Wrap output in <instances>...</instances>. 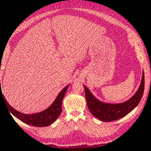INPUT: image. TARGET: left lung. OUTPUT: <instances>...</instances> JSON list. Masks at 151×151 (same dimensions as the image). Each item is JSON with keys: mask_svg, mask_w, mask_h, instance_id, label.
<instances>
[{"mask_svg": "<svg viewBox=\"0 0 151 151\" xmlns=\"http://www.w3.org/2000/svg\"><path fill=\"white\" fill-rule=\"evenodd\" d=\"M85 98L87 101L89 111L103 122H111L117 120L129 114L138 106L143 96L145 90V73L142 74L141 85L137 92L127 101L121 104H106L98 101L93 96L88 88L84 85Z\"/></svg>", "mask_w": 151, "mask_h": 151, "instance_id": "8db88e82", "label": "left lung"}]
</instances>
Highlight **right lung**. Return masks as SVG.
Here are the masks:
<instances>
[{"instance_id":"add662e5","label":"right lung","mask_w":151,"mask_h":151,"mask_svg":"<svg viewBox=\"0 0 151 151\" xmlns=\"http://www.w3.org/2000/svg\"><path fill=\"white\" fill-rule=\"evenodd\" d=\"M68 87H69V85L66 86L60 92V94H58L54 103L47 110L38 113L30 114V115L23 114V113L16 110L15 109H13L6 102V101H5V102L7 104L6 106H7L8 110H9L8 111H10V113H11V114H13L14 116L19 119V120L28 124V125H33L35 127H45V126H47V125H50V124L53 123L62 113V101ZM1 94H2V91H1L0 96ZM4 100L6 99L4 98Z\"/></svg>"}]
</instances>
